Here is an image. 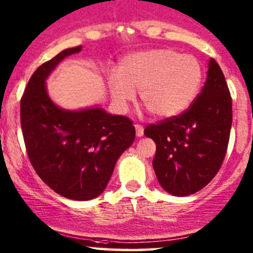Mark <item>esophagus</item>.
Wrapping results in <instances>:
<instances>
[{"label":"esophagus","instance_id":"obj_1","mask_svg":"<svg viewBox=\"0 0 253 253\" xmlns=\"http://www.w3.org/2000/svg\"><path fill=\"white\" fill-rule=\"evenodd\" d=\"M135 129H136V136H137V137H142V136H143V133H144L143 126H139V124H136Z\"/></svg>","mask_w":253,"mask_h":253}]
</instances>
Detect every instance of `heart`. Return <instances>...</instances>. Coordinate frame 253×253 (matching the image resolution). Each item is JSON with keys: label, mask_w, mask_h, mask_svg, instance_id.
<instances>
[{"label": "heart", "mask_w": 253, "mask_h": 253, "mask_svg": "<svg viewBox=\"0 0 253 253\" xmlns=\"http://www.w3.org/2000/svg\"><path fill=\"white\" fill-rule=\"evenodd\" d=\"M121 72L110 73L112 100L124 111L141 91V102L157 118L180 115L191 105L203 79V68L194 55L168 48L148 49L126 56Z\"/></svg>", "instance_id": "obj_1"}]
</instances>
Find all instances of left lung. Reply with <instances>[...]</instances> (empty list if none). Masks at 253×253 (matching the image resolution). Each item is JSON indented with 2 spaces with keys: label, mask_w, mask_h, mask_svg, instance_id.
Returning <instances> with one entry per match:
<instances>
[{
  "label": "left lung",
  "mask_w": 253,
  "mask_h": 253,
  "mask_svg": "<svg viewBox=\"0 0 253 253\" xmlns=\"http://www.w3.org/2000/svg\"><path fill=\"white\" fill-rule=\"evenodd\" d=\"M232 99L220 66L210 59L203 91L185 112L144 129L154 139L153 167L169 194L187 197L209 185L226 155Z\"/></svg>",
  "instance_id": "left-lung-1"
}]
</instances>
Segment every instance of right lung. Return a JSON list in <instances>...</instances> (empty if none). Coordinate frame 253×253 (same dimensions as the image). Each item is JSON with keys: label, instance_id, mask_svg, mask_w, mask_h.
<instances>
[{"label": "right lung", "instance_id": "1", "mask_svg": "<svg viewBox=\"0 0 253 253\" xmlns=\"http://www.w3.org/2000/svg\"><path fill=\"white\" fill-rule=\"evenodd\" d=\"M82 48L64 49L39 66L21 98V127L33 168L49 188L77 201L102 194L136 133L124 116L98 106L66 110L49 98L46 79L65 58Z\"/></svg>", "mask_w": 253, "mask_h": 253}]
</instances>
